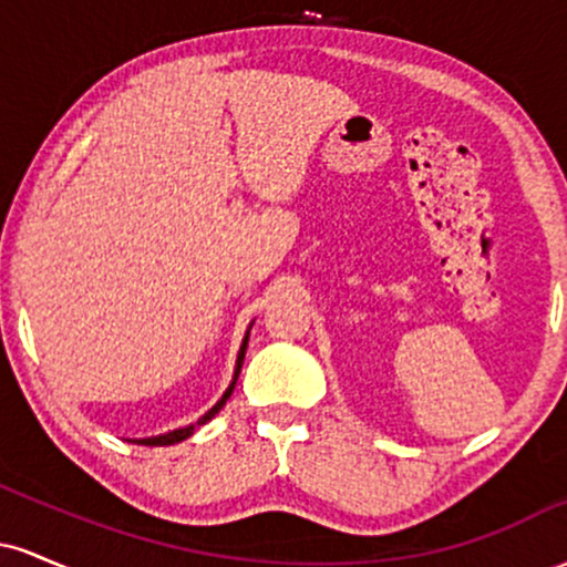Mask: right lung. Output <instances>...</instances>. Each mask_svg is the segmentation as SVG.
I'll use <instances>...</instances> for the list:
<instances>
[{"label": "right lung", "instance_id": "1", "mask_svg": "<svg viewBox=\"0 0 567 567\" xmlns=\"http://www.w3.org/2000/svg\"><path fill=\"white\" fill-rule=\"evenodd\" d=\"M250 328H252V322H250ZM250 328H247V333H245V338H243V347H239V354H237V365H234V375H231V383H229V389H226L224 392V396H220V400L216 402V405H213L210 410H207L205 415H202V419L197 421V424H188V426H181V429H173V432H167V434H157V437H143V440H133V442H138V445H148V447H157V445H175V442H184L186 437H192L194 434V429L197 426H202V424H207V421L213 419V415L218 413L220 408L226 405V400H229L231 396V392H234V386H237V379H239V370H243V362H245V349H247V338H250Z\"/></svg>", "mask_w": 567, "mask_h": 567}]
</instances>
